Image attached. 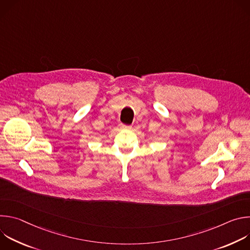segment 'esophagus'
Masks as SVG:
<instances>
[{"label": "esophagus", "instance_id": "34e87169", "mask_svg": "<svg viewBox=\"0 0 250 250\" xmlns=\"http://www.w3.org/2000/svg\"><path fill=\"white\" fill-rule=\"evenodd\" d=\"M122 128H124V129H130V128H131V125H122Z\"/></svg>", "mask_w": 250, "mask_h": 250}]
</instances>
